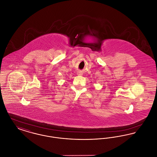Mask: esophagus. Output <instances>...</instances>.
<instances>
[{
    "label": "esophagus",
    "mask_w": 157,
    "mask_h": 157,
    "mask_svg": "<svg viewBox=\"0 0 157 157\" xmlns=\"http://www.w3.org/2000/svg\"><path fill=\"white\" fill-rule=\"evenodd\" d=\"M82 74L81 72H79L78 73V75H82Z\"/></svg>",
    "instance_id": "34e87169"
}]
</instances>
